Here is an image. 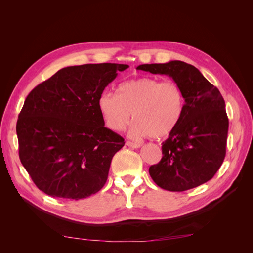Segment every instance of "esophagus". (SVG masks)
Listing matches in <instances>:
<instances>
[{"instance_id": "esophagus-1", "label": "esophagus", "mask_w": 253, "mask_h": 253, "mask_svg": "<svg viewBox=\"0 0 253 253\" xmlns=\"http://www.w3.org/2000/svg\"><path fill=\"white\" fill-rule=\"evenodd\" d=\"M126 145H128V147H131V148H134V149H138V148H140V147H141V144H140L139 142L129 141V140H127V141H126Z\"/></svg>"}]
</instances>
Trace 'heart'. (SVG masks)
Wrapping results in <instances>:
<instances>
[{
	"label": "heart",
	"instance_id": "obj_1",
	"mask_svg": "<svg viewBox=\"0 0 253 253\" xmlns=\"http://www.w3.org/2000/svg\"><path fill=\"white\" fill-rule=\"evenodd\" d=\"M99 111L108 127L124 129L132 119L133 137L163 138L177 126L185 100L177 83L141 77L122 83L118 94L103 91L98 100Z\"/></svg>",
	"mask_w": 253,
	"mask_h": 253
}]
</instances>
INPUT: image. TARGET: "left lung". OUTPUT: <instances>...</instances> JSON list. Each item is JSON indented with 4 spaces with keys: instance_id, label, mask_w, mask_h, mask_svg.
Returning <instances> with one entry per match:
<instances>
[{
    "instance_id": "obj_1",
    "label": "left lung",
    "mask_w": 253,
    "mask_h": 253,
    "mask_svg": "<svg viewBox=\"0 0 253 253\" xmlns=\"http://www.w3.org/2000/svg\"><path fill=\"white\" fill-rule=\"evenodd\" d=\"M137 70L169 76L180 86L185 99L177 126L162 144L163 158L150 167L152 179L172 192L210 180L226 156L229 120L219 90L195 66L182 61L141 64Z\"/></svg>"
}]
</instances>
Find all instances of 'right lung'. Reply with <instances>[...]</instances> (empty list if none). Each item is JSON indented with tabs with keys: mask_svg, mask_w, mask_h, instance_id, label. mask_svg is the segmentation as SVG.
Listing matches in <instances>:
<instances>
[{
	"mask_svg": "<svg viewBox=\"0 0 253 253\" xmlns=\"http://www.w3.org/2000/svg\"><path fill=\"white\" fill-rule=\"evenodd\" d=\"M127 67L67 66L26 97L17 122L19 156L45 194L77 201L105 185L125 139L104 126L98 100L117 72Z\"/></svg>",
	"mask_w": 253,
	"mask_h": 253,
	"instance_id": "add662e5",
	"label": "right lung"
}]
</instances>
